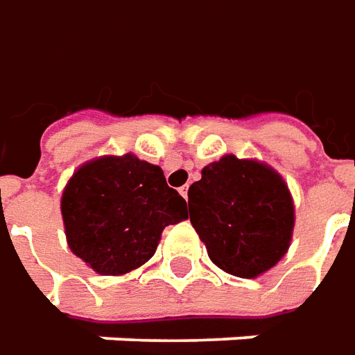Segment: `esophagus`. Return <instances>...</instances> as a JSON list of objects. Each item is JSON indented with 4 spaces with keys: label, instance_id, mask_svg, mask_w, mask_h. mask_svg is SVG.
<instances>
[{
    "label": "esophagus",
    "instance_id": "obj_1",
    "mask_svg": "<svg viewBox=\"0 0 355 355\" xmlns=\"http://www.w3.org/2000/svg\"><path fill=\"white\" fill-rule=\"evenodd\" d=\"M178 192L182 194V198H184V200H189V184H187V187H180Z\"/></svg>",
    "mask_w": 355,
    "mask_h": 355
}]
</instances>
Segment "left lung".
I'll return each mask as SVG.
<instances>
[{
  "label": "left lung",
  "instance_id": "1",
  "mask_svg": "<svg viewBox=\"0 0 355 355\" xmlns=\"http://www.w3.org/2000/svg\"><path fill=\"white\" fill-rule=\"evenodd\" d=\"M189 210L210 259L230 275H261L287 253L293 200L269 166L234 155L210 163L190 184Z\"/></svg>",
  "mask_w": 355,
  "mask_h": 355
}]
</instances>
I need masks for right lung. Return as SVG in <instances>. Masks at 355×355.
Segmentation results:
<instances>
[{
  "label": "right lung",
  "mask_w": 355,
  "mask_h": 355,
  "mask_svg": "<svg viewBox=\"0 0 355 355\" xmlns=\"http://www.w3.org/2000/svg\"><path fill=\"white\" fill-rule=\"evenodd\" d=\"M62 220L74 255L100 275H123L155 255L166 226L189 218L187 200L159 166L135 155L80 166L64 189Z\"/></svg>",
  "instance_id": "obj_1"
}]
</instances>
